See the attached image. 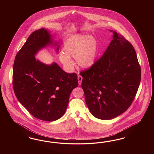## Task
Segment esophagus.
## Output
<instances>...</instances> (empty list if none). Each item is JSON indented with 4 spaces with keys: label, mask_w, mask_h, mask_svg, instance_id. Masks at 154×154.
Masks as SVG:
<instances>
[{
    "label": "esophagus",
    "mask_w": 154,
    "mask_h": 154,
    "mask_svg": "<svg viewBox=\"0 0 154 154\" xmlns=\"http://www.w3.org/2000/svg\"><path fill=\"white\" fill-rule=\"evenodd\" d=\"M78 81H79V85H81L82 81V77L81 75H78Z\"/></svg>",
    "instance_id": "1"
}]
</instances>
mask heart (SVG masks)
<instances>
[{
  "mask_svg": "<svg viewBox=\"0 0 154 154\" xmlns=\"http://www.w3.org/2000/svg\"><path fill=\"white\" fill-rule=\"evenodd\" d=\"M63 51L59 54V60L66 69L71 71L75 63V58L80 68L88 69L92 67L98 54V44L92 36L77 34L68 38L64 43Z\"/></svg>",
  "mask_w": 154,
  "mask_h": 154,
  "instance_id": "obj_1",
  "label": "heart"
}]
</instances>
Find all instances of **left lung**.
I'll return each mask as SVG.
<instances>
[{"label":"left lung","mask_w":154,"mask_h":154,"mask_svg":"<svg viewBox=\"0 0 154 154\" xmlns=\"http://www.w3.org/2000/svg\"><path fill=\"white\" fill-rule=\"evenodd\" d=\"M113 33L103 56L88 70L81 72L86 105L94 116L111 120L125 112L140 86L141 70L131 43Z\"/></svg>","instance_id":"8db88e82"}]
</instances>
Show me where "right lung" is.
<instances>
[{
    "label": "right lung",
    "instance_id": "add662e5",
    "mask_svg": "<svg viewBox=\"0 0 154 154\" xmlns=\"http://www.w3.org/2000/svg\"><path fill=\"white\" fill-rule=\"evenodd\" d=\"M59 50L58 41L45 28L32 33L17 54L13 68V86L20 103L35 118L43 121L59 119L65 113L70 93L79 85L77 75L68 73L53 62L36 59L46 47Z\"/></svg>",
    "mask_w": 154,
    "mask_h": 154
}]
</instances>
